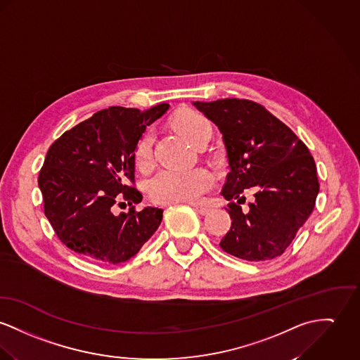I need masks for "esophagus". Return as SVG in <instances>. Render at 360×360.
Masks as SVG:
<instances>
[{
  "label": "esophagus",
  "instance_id": "obj_1",
  "mask_svg": "<svg viewBox=\"0 0 360 360\" xmlns=\"http://www.w3.org/2000/svg\"><path fill=\"white\" fill-rule=\"evenodd\" d=\"M191 205L193 207L194 210L200 214V215H205L210 212V208L205 207V205H201V204H197V202H191Z\"/></svg>",
  "mask_w": 360,
  "mask_h": 360
}]
</instances>
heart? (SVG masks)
<instances>
[{
    "label": "heart",
    "mask_w": 360,
    "mask_h": 360,
    "mask_svg": "<svg viewBox=\"0 0 360 360\" xmlns=\"http://www.w3.org/2000/svg\"><path fill=\"white\" fill-rule=\"evenodd\" d=\"M175 129L192 142L194 146L212 133L211 123L200 113L185 110L179 112L174 119ZM152 133H145L139 139L136 148V163L139 168H148L153 156ZM214 186V175L205 168L174 169L167 168L159 171L148 181L146 189L153 201L159 204H175L182 201H197Z\"/></svg>",
    "instance_id": "1"
}]
</instances>
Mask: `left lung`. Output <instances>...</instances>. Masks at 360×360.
<instances>
[{
	"label": "left lung",
	"instance_id": "1",
	"mask_svg": "<svg viewBox=\"0 0 360 360\" xmlns=\"http://www.w3.org/2000/svg\"><path fill=\"white\" fill-rule=\"evenodd\" d=\"M221 130L230 172L221 195L231 227L221 248L248 262L281 256L311 215L319 192L316 166L304 142L263 105L244 98L193 103ZM257 189L244 212L240 194Z\"/></svg>",
	"mask_w": 360,
	"mask_h": 360
}]
</instances>
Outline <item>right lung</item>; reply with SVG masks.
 <instances>
[{"instance_id": "obj_1", "label": "right lung", "mask_w": 360, "mask_h": 360, "mask_svg": "<svg viewBox=\"0 0 360 360\" xmlns=\"http://www.w3.org/2000/svg\"><path fill=\"white\" fill-rule=\"evenodd\" d=\"M110 107L96 112L51 145L38 185L58 240L87 260L117 264L139 253L163 219V210L134 204V153L146 126L168 110ZM131 208L119 216L115 205Z\"/></svg>"}]
</instances>
